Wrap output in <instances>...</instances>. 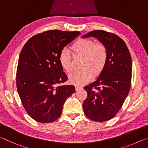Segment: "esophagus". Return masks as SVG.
I'll use <instances>...</instances> for the list:
<instances>
[{
    "instance_id": "esophagus-1",
    "label": "esophagus",
    "mask_w": 148,
    "mask_h": 148,
    "mask_svg": "<svg viewBox=\"0 0 148 148\" xmlns=\"http://www.w3.org/2000/svg\"><path fill=\"white\" fill-rule=\"evenodd\" d=\"M82 86H75V90L76 91H78V90H81V89H82Z\"/></svg>"
}]
</instances>
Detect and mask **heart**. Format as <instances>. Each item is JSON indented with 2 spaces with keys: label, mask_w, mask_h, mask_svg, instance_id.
Segmentation results:
<instances>
[{
  "label": "heart",
  "mask_w": 148,
  "mask_h": 148,
  "mask_svg": "<svg viewBox=\"0 0 148 148\" xmlns=\"http://www.w3.org/2000/svg\"><path fill=\"white\" fill-rule=\"evenodd\" d=\"M72 50L77 55L84 56L82 67L83 69L72 72L69 75V81L73 84L82 85L88 82L93 77L99 75L107 64L108 50L102 43H95L90 39H81L72 46ZM60 64L65 71L72 69L71 53L66 48L62 49L58 56Z\"/></svg>",
  "instance_id": "b5f03b06"
}]
</instances>
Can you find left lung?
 <instances>
[{
	"label": "left lung",
	"mask_w": 148,
	"mask_h": 148,
	"mask_svg": "<svg viewBox=\"0 0 148 148\" xmlns=\"http://www.w3.org/2000/svg\"><path fill=\"white\" fill-rule=\"evenodd\" d=\"M94 37L107 47V64L96 81L85 86L88 96L83 103L88 118L103 122L114 117L122 107L131 83L132 60L124 41L113 33L93 30L82 36Z\"/></svg>",
	"instance_id": "8db88e82"
}]
</instances>
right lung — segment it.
I'll list each match as a JSON object with an SVG mask.
<instances>
[{"label":"right lung","instance_id":"obj_1","mask_svg":"<svg viewBox=\"0 0 148 148\" xmlns=\"http://www.w3.org/2000/svg\"><path fill=\"white\" fill-rule=\"evenodd\" d=\"M81 34L78 31L48 30L33 36L25 44L18 62L16 84L26 112L39 123L56 120L73 85H59L67 80L58 56L64 47Z\"/></svg>","mask_w":148,"mask_h":148}]
</instances>
